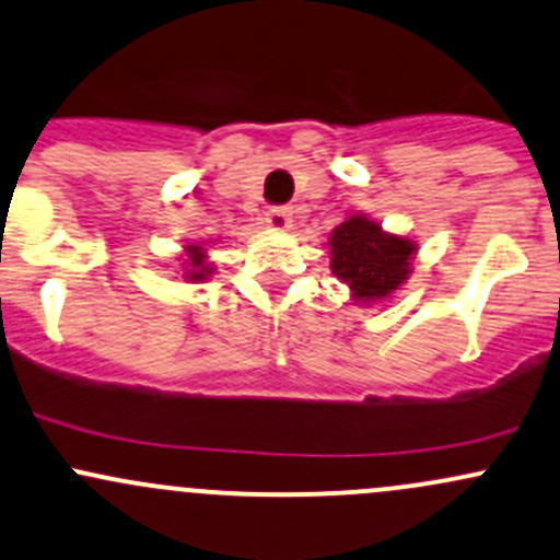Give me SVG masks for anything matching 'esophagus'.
Wrapping results in <instances>:
<instances>
[{
    "mask_svg": "<svg viewBox=\"0 0 560 560\" xmlns=\"http://www.w3.org/2000/svg\"><path fill=\"white\" fill-rule=\"evenodd\" d=\"M265 222H268L270 231L287 233L292 228V209L290 206H270V209L265 211Z\"/></svg>",
    "mask_w": 560,
    "mask_h": 560,
    "instance_id": "34e87169",
    "label": "esophagus"
}]
</instances>
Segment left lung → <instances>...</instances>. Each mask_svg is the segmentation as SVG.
Returning <instances> with one entry per match:
<instances>
[{"label": "left lung", "mask_w": 560, "mask_h": 560, "mask_svg": "<svg viewBox=\"0 0 560 560\" xmlns=\"http://www.w3.org/2000/svg\"><path fill=\"white\" fill-rule=\"evenodd\" d=\"M329 268L343 284L351 300L362 305L388 300L413 273L416 241L386 233L381 222L364 214H349L329 233Z\"/></svg>", "instance_id": "8db88e82"}]
</instances>
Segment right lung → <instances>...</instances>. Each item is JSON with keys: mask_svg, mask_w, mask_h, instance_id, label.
I'll use <instances>...</instances> for the list:
<instances>
[{"mask_svg": "<svg viewBox=\"0 0 560 560\" xmlns=\"http://www.w3.org/2000/svg\"><path fill=\"white\" fill-rule=\"evenodd\" d=\"M179 260L182 270H185V279L192 281V284H196V281H206L214 273V265L206 260V241H190Z\"/></svg>", "mask_w": 560, "mask_h": 560, "instance_id": "right-lung-1", "label": "right lung"}]
</instances>
